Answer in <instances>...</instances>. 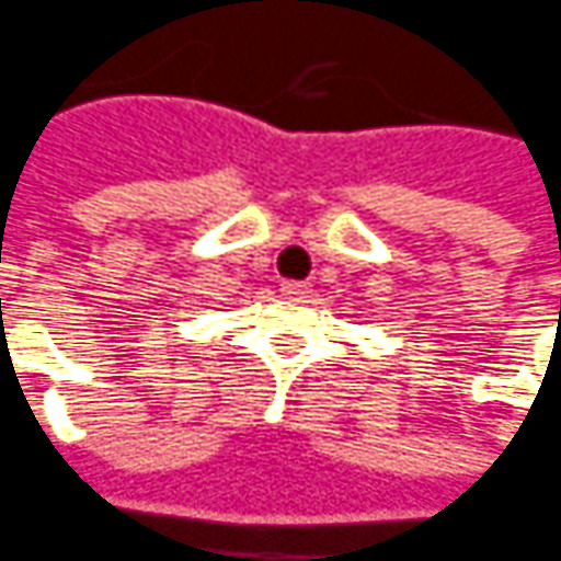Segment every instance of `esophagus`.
I'll return each mask as SVG.
<instances>
[{
    "label": "esophagus",
    "mask_w": 561,
    "mask_h": 561,
    "mask_svg": "<svg viewBox=\"0 0 561 561\" xmlns=\"http://www.w3.org/2000/svg\"><path fill=\"white\" fill-rule=\"evenodd\" d=\"M308 284L306 280H284V284H280V293H284V296H293V299H302V296H308Z\"/></svg>",
    "instance_id": "1"
}]
</instances>
